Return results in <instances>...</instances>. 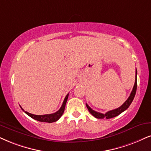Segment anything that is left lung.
I'll use <instances>...</instances> for the list:
<instances>
[{"instance_id": "obj_1", "label": "left lung", "mask_w": 151, "mask_h": 151, "mask_svg": "<svg viewBox=\"0 0 151 151\" xmlns=\"http://www.w3.org/2000/svg\"><path fill=\"white\" fill-rule=\"evenodd\" d=\"M137 68H136L135 83H134V87H133L132 91V92H131V94H130V96H129V98L126 100L125 102H124V103L122 104L121 106H120L116 109L112 110V111H108V112L106 113L105 114H103V113L96 112V111L92 110L86 104V106L87 108V109H88V111H90V113H91V114H92L94 117H95L96 118H98V119H104V118L109 119V118H114V117H115V116H118V115H120V113H122L123 111H125V110H127L128 108H129L130 104H132V102L134 98V96H135L136 92H137Z\"/></svg>"}]
</instances>
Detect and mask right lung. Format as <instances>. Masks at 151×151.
I'll return each instance as SVG.
<instances>
[{
	"mask_svg": "<svg viewBox=\"0 0 151 151\" xmlns=\"http://www.w3.org/2000/svg\"><path fill=\"white\" fill-rule=\"evenodd\" d=\"M68 94H67V95L65 97L64 102H63L62 105L60 109H59V111H57V112L52 113V114H46V115H34L31 114V113L27 112V111H25L21 107V109L23 110V111L25 112L26 114H27L29 116H30L31 118H32L34 120H36L38 121H40V122H49V123H51V122H56L59 120V118H61V115H63V113L64 112L65 106H66V104L67 101V99H68Z\"/></svg>",
	"mask_w": 151,
	"mask_h": 151,
	"instance_id": "obj_1",
	"label": "right lung"
}]
</instances>
